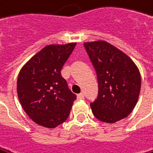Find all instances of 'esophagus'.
Wrapping results in <instances>:
<instances>
[{
  "label": "esophagus",
  "instance_id": "obj_1",
  "mask_svg": "<svg viewBox=\"0 0 153 153\" xmlns=\"http://www.w3.org/2000/svg\"><path fill=\"white\" fill-rule=\"evenodd\" d=\"M84 98V94L83 93H80L77 95V99H83Z\"/></svg>",
  "mask_w": 153,
  "mask_h": 153
}]
</instances>
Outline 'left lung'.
<instances>
[{"mask_svg": "<svg viewBox=\"0 0 153 153\" xmlns=\"http://www.w3.org/2000/svg\"><path fill=\"white\" fill-rule=\"evenodd\" d=\"M96 70L98 94L90 103L94 116L103 122H117L131 113L140 91V75L134 62L105 41L84 44Z\"/></svg>", "mask_w": 153, "mask_h": 153, "instance_id": "8db88e82", "label": "left lung"}]
</instances>
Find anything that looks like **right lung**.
I'll use <instances>...</instances> for the list:
<instances>
[{
  "label": "right lung",
  "mask_w": 153,
  "mask_h": 153,
  "mask_svg": "<svg viewBox=\"0 0 153 153\" xmlns=\"http://www.w3.org/2000/svg\"><path fill=\"white\" fill-rule=\"evenodd\" d=\"M75 46L76 43L47 45L19 73L17 94L20 103L38 125L53 128L69 116L76 96L68 88L61 69Z\"/></svg>",
  "instance_id": "add662e5"
}]
</instances>
